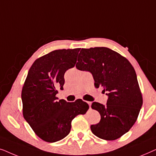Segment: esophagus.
<instances>
[{
    "instance_id": "obj_1",
    "label": "esophagus",
    "mask_w": 156,
    "mask_h": 156,
    "mask_svg": "<svg viewBox=\"0 0 156 156\" xmlns=\"http://www.w3.org/2000/svg\"><path fill=\"white\" fill-rule=\"evenodd\" d=\"M87 104H89V108H91V102H90V101H87Z\"/></svg>"
}]
</instances>
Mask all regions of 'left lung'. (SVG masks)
Here are the masks:
<instances>
[{"instance_id": "obj_1", "label": "left lung", "mask_w": 156, "mask_h": 156, "mask_svg": "<svg viewBox=\"0 0 156 156\" xmlns=\"http://www.w3.org/2000/svg\"><path fill=\"white\" fill-rule=\"evenodd\" d=\"M77 60L76 69L90 72L95 87H103L108 96L105 105L91 104L101 115L91 131L104 140L120 138L135 123L143 105L135 69L126 58L104 47L82 49Z\"/></svg>"}]
</instances>
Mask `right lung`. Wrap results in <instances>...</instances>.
Instances as JSON below:
<instances>
[{
	"label": "right lung",
	"mask_w": 156,
	"mask_h": 156,
	"mask_svg": "<svg viewBox=\"0 0 156 156\" xmlns=\"http://www.w3.org/2000/svg\"><path fill=\"white\" fill-rule=\"evenodd\" d=\"M80 48L54 50L34 62L21 94L23 116L38 137L49 143L65 138L72 121L85 114L89 105L82 99L58 101L57 89L63 90L65 72L74 67Z\"/></svg>",
	"instance_id": "obj_1"
}]
</instances>
